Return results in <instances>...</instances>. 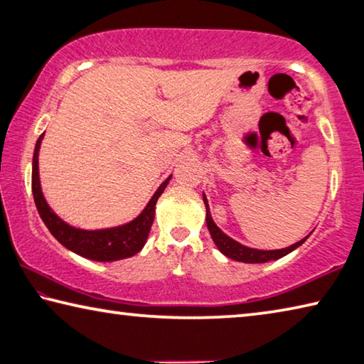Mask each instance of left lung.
<instances>
[{"label":"left lung","mask_w":364,"mask_h":364,"mask_svg":"<svg viewBox=\"0 0 364 364\" xmlns=\"http://www.w3.org/2000/svg\"><path fill=\"white\" fill-rule=\"evenodd\" d=\"M202 197H204V204H205V210H207L205 221H207L208 232H210L213 242H215V245H217L221 254L226 255L228 258H231V260L242 262V263H267V262H271V260H278V258L286 257L287 254H291L292 250L300 247V245L306 241V237L310 236V234H308L306 237L300 239L299 242L289 245V247H284V249L260 250V249L247 247V245H242L241 242L234 241L232 237H230L226 232L220 230L217 223H215L213 218H212L210 207H208L205 194H202Z\"/></svg>","instance_id":"1"}]
</instances>
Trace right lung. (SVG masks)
I'll return each instance as SVG.
<instances>
[{"label": "right lung", "mask_w": 364, "mask_h": 364, "mask_svg": "<svg viewBox=\"0 0 364 364\" xmlns=\"http://www.w3.org/2000/svg\"><path fill=\"white\" fill-rule=\"evenodd\" d=\"M43 136L41 134L35 144L33 151V164H32V191L36 210H38L43 223L46 225L49 232L53 234L58 241L69 249L73 254L88 258L95 262H117L123 258L136 255L144 247L149 236L154 217H156V204L157 199L167 188L171 175L157 188L156 193L147 202L136 218H133L128 223H123L112 228H102V230H83V228L72 226L64 221L58 213L48 205V202L43 196L40 171H38V152Z\"/></svg>", "instance_id": "right-lung-1"}]
</instances>
